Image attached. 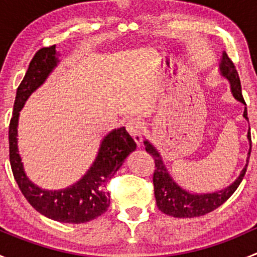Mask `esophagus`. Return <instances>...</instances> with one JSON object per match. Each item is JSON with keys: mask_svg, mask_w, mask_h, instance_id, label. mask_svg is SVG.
I'll return each mask as SVG.
<instances>
[{"mask_svg": "<svg viewBox=\"0 0 257 257\" xmlns=\"http://www.w3.org/2000/svg\"><path fill=\"white\" fill-rule=\"evenodd\" d=\"M126 131L132 134V137L134 138V141L138 144H142L143 142V125H142V121L138 118H132L129 119L128 123L125 124Z\"/></svg>", "mask_w": 257, "mask_h": 257, "instance_id": "1", "label": "esophagus"}]
</instances>
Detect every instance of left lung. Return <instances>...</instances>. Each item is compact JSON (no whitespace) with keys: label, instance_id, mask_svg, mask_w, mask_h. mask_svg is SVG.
Masks as SVG:
<instances>
[{"label":"left lung","instance_id":"1","mask_svg":"<svg viewBox=\"0 0 257 257\" xmlns=\"http://www.w3.org/2000/svg\"><path fill=\"white\" fill-rule=\"evenodd\" d=\"M219 71L221 77H224L229 82L230 92H231L232 97L243 105L242 116L245 118V120L248 121L246 103L242 98V93H241L239 74L235 69L234 63L227 57L226 52H222V56L219 62ZM246 137H247L250 147H248L246 165L240 172V175L230 185L225 186L224 189H220V190L210 191V193H193V191L184 189L178 183L177 179H174V177L170 174L159 150L148 139H145V150L149 154H152L155 160L153 184H154V195L155 200H157V206L159 208L160 211L174 217H196L208 214V212L222 205L234 194V191L240 185L246 173V168H247L248 158H250L251 153L250 126H248L247 136Z\"/></svg>","mask_w":257,"mask_h":257}]
</instances>
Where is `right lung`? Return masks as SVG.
Here are the masks:
<instances>
[{
	"label": "right lung",
	"instance_id": "right-lung-1",
	"mask_svg": "<svg viewBox=\"0 0 257 257\" xmlns=\"http://www.w3.org/2000/svg\"><path fill=\"white\" fill-rule=\"evenodd\" d=\"M59 56L56 46L41 48L32 58L22 82L18 85L9 131L10 163L18 188L33 209L56 221L82 224L107 211L110 195L104 190V184L123 165L126 157L137 149V143L124 126L113 129L100 142L92 165L72 185L59 190H48L30 180L18 152L20 112L31 94L47 80L58 66L61 62Z\"/></svg>",
	"mask_w": 257,
	"mask_h": 257
}]
</instances>
